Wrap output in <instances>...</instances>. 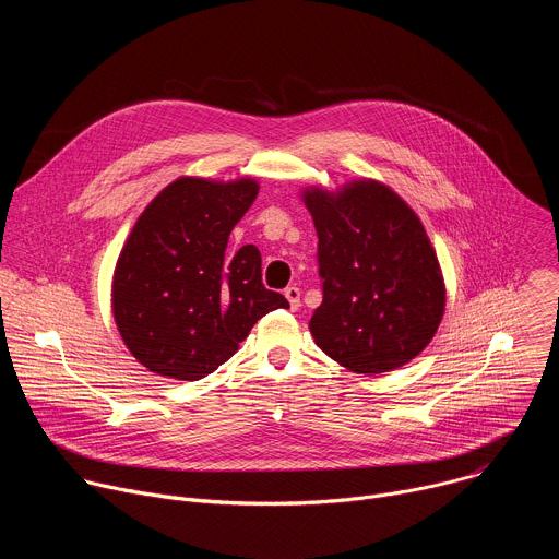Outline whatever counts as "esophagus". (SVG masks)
<instances>
[{
	"label": "esophagus",
	"instance_id": "1",
	"mask_svg": "<svg viewBox=\"0 0 559 559\" xmlns=\"http://www.w3.org/2000/svg\"><path fill=\"white\" fill-rule=\"evenodd\" d=\"M285 298H287L292 311H296V309L300 307V289H298L296 285H289V287L285 289Z\"/></svg>",
	"mask_w": 559,
	"mask_h": 559
}]
</instances>
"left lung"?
I'll list each match as a JSON object with an SVG mask.
<instances>
[{
  "instance_id": "obj_1",
  "label": "left lung",
  "mask_w": 559,
  "mask_h": 559,
  "mask_svg": "<svg viewBox=\"0 0 559 559\" xmlns=\"http://www.w3.org/2000/svg\"><path fill=\"white\" fill-rule=\"evenodd\" d=\"M318 234L323 302L309 332L356 373H384L416 358L438 332L444 281L416 212L391 188L365 179L338 194L305 190Z\"/></svg>"
}]
</instances>
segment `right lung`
I'll use <instances>...</instances> for the list:
<instances>
[{
	"mask_svg": "<svg viewBox=\"0 0 559 559\" xmlns=\"http://www.w3.org/2000/svg\"><path fill=\"white\" fill-rule=\"evenodd\" d=\"M259 194L254 179L181 177L134 223L112 281V313L130 354L150 371L199 380L229 360L259 318L289 307L263 285L261 252L225 254Z\"/></svg>",
	"mask_w": 559,
	"mask_h": 559,
	"instance_id": "right-lung-1",
	"label": "right lung"
}]
</instances>
